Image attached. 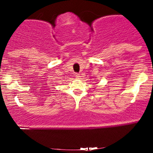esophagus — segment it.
<instances>
[{
  "instance_id": "1",
  "label": "esophagus",
  "mask_w": 153,
  "mask_h": 153,
  "mask_svg": "<svg viewBox=\"0 0 153 153\" xmlns=\"http://www.w3.org/2000/svg\"><path fill=\"white\" fill-rule=\"evenodd\" d=\"M75 77H76L77 79H80V75L79 74V73H75Z\"/></svg>"
}]
</instances>
